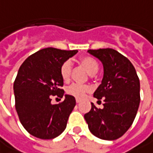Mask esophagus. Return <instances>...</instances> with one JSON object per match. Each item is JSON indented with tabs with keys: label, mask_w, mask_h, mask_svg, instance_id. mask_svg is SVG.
I'll use <instances>...</instances> for the list:
<instances>
[{
	"label": "esophagus",
	"mask_w": 153,
	"mask_h": 153,
	"mask_svg": "<svg viewBox=\"0 0 153 153\" xmlns=\"http://www.w3.org/2000/svg\"><path fill=\"white\" fill-rule=\"evenodd\" d=\"M79 102H80V100L77 98V99H76V103H79Z\"/></svg>",
	"instance_id": "esophagus-1"
}]
</instances>
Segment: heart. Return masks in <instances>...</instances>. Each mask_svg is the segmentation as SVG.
<instances>
[{
    "instance_id": "b5f03b06",
    "label": "heart",
    "mask_w": 153,
    "mask_h": 153,
    "mask_svg": "<svg viewBox=\"0 0 153 153\" xmlns=\"http://www.w3.org/2000/svg\"><path fill=\"white\" fill-rule=\"evenodd\" d=\"M80 64L86 69V71L90 74H96L98 70V64L96 61L89 56L82 57L79 60ZM72 63L70 61L64 62L60 68V74L64 82H68L72 74ZM90 91V87L86 85H82L79 83H73L68 86L67 93L72 97H74L76 98H82L86 92Z\"/></svg>"
}]
</instances>
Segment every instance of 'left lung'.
<instances>
[{"mask_svg": "<svg viewBox=\"0 0 153 153\" xmlns=\"http://www.w3.org/2000/svg\"><path fill=\"white\" fill-rule=\"evenodd\" d=\"M103 65V78L93 96L103 98V109L91 103L85 114L91 133L99 139L115 140L134 123L140 102V79L129 60L113 49L89 50Z\"/></svg>", "mask_w": 153, "mask_h": 153, "instance_id": "obj_1", "label": "left lung"}]
</instances>
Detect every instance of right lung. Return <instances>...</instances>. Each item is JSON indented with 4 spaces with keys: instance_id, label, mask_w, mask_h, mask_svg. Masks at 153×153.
Here are the masks:
<instances>
[{
    "instance_id": "right-lung-1",
    "label": "right lung",
    "mask_w": 153,
    "mask_h": 153,
    "mask_svg": "<svg viewBox=\"0 0 153 153\" xmlns=\"http://www.w3.org/2000/svg\"><path fill=\"white\" fill-rule=\"evenodd\" d=\"M77 52L46 48L32 54L20 66L13 83L15 109L21 124L31 135L51 140L66 128L75 98L65 95L62 102L52 104L51 97H63L60 68Z\"/></svg>"
}]
</instances>
